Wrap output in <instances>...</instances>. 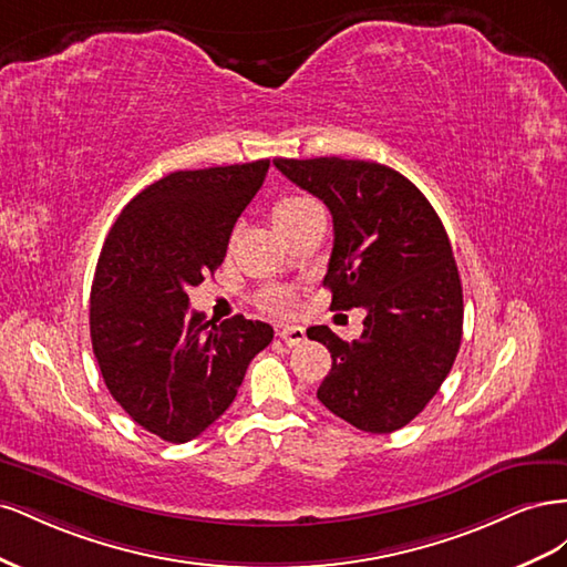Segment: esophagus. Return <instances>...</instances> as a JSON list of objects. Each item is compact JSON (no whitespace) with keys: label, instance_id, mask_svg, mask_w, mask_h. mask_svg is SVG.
<instances>
[{"label":"esophagus","instance_id":"esophagus-1","mask_svg":"<svg viewBox=\"0 0 567 567\" xmlns=\"http://www.w3.org/2000/svg\"><path fill=\"white\" fill-rule=\"evenodd\" d=\"M277 333L286 342V346H300V342L305 340V329H302V326H281Z\"/></svg>","mask_w":567,"mask_h":567}]
</instances>
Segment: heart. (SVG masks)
Masks as SVG:
<instances>
[{
  "instance_id": "heart-1",
  "label": "heart",
  "mask_w": 567,
  "mask_h": 567,
  "mask_svg": "<svg viewBox=\"0 0 567 567\" xmlns=\"http://www.w3.org/2000/svg\"><path fill=\"white\" fill-rule=\"evenodd\" d=\"M315 213H321V205L305 194H288L274 203L271 219L277 229L286 236L290 229H296L307 217ZM262 307L269 312H288L293 307V298H290L288 290H267L262 293Z\"/></svg>"
}]
</instances>
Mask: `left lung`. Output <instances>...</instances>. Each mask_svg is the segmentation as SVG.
<instances>
[{"mask_svg":"<svg viewBox=\"0 0 567 567\" xmlns=\"http://www.w3.org/2000/svg\"><path fill=\"white\" fill-rule=\"evenodd\" d=\"M274 165L333 215L323 277L331 307L367 312L352 342L329 326L307 329L333 359L317 398L359 431H400L435 398L461 346L463 290L450 236L398 169L336 156Z\"/></svg>","mask_w":567,"mask_h":567,"instance_id":"obj_1","label":"left lung"}]
</instances>
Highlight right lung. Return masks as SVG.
I'll return each instance as SVG.
<instances>
[{
  "instance_id": "obj_1",
  "label": "right lung",
  "mask_w": 567,
  "mask_h": 567,
  "mask_svg": "<svg viewBox=\"0 0 567 567\" xmlns=\"http://www.w3.org/2000/svg\"><path fill=\"white\" fill-rule=\"evenodd\" d=\"M269 161L179 169L146 186L101 248L90 307L92 348L113 400L144 431L188 442L234 402L274 329L236 315L188 312V286L221 265Z\"/></svg>"
}]
</instances>
